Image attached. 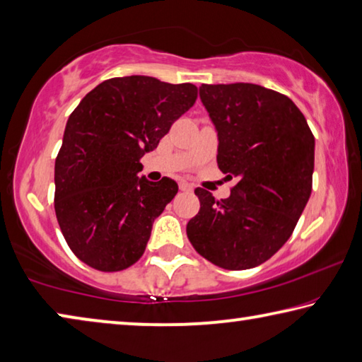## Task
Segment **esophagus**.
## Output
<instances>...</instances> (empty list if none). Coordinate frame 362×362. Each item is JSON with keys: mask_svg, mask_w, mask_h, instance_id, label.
I'll use <instances>...</instances> for the list:
<instances>
[{"mask_svg": "<svg viewBox=\"0 0 362 362\" xmlns=\"http://www.w3.org/2000/svg\"><path fill=\"white\" fill-rule=\"evenodd\" d=\"M180 189H182V192L189 193V192H193V185H192V183H188V182H180Z\"/></svg>", "mask_w": 362, "mask_h": 362, "instance_id": "1", "label": "esophagus"}]
</instances>
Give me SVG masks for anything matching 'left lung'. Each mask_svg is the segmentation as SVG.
<instances>
[{"label":"left lung","instance_id":"left-lung-1","mask_svg":"<svg viewBox=\"0 0 362 362\" xmlns=\"http://www.w3.org/2000/svg\"><path fill=\"white\" fill-rule=\"evenodd\" d=\"M218 137L217 164L236 177L228 198L196 188L199 212L187 225L196 252L225 269L267 262L289 240L308 203L315 137L289 97L259 84H201Z\"/></svg>","mask_w":362,"mask_h":362}]
</instances>
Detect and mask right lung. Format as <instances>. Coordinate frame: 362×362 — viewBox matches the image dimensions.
<instances>
[{"label":"right lung","mask_w":362,"mask_h":362,"mask_svg":"<svg viewBox=\"0 0 362 362\" xmlns=\"http://www.w3.org/2000/svg\"><path fill=\"white\" fill-rule=\"evenodd\" d=\"M196 97L194 84L134 75L100 83L73 110L56 159L54 207L79 260L119 272L142 257L153 222L179 185L169 177H137L140 159Z\"/></svg>","instance_id":"obj_1"}]
</instances>
